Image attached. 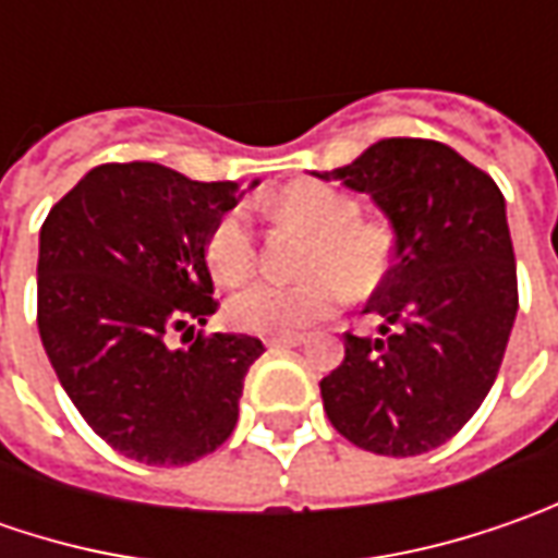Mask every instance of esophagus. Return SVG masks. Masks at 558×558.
Masks as SVG:
<instances>
[{"instance_id":"esophagus-1","label":"esophagus","mask_w":558,"mask_h":558,"mask_svg":"<svg viewBox=\"0 0 558 558\" xmlns=\"http://www.w3.org/2000/svg\"><path fill=\"white\" fill-rule=\"evenodd\" d=\"M307 344V335H276L267 338V348H301Z\"/></svg>"}]
</instances>
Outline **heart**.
Returning a JSON list of instances; mask_svg holds the SVG:
<instances>
[{
	"label": "heart",
	"instance_id": "1",
	"mask_svg": "<svg viewBox=\"0 0 558 558\" xmlns=\"http://www.w3.org/2000/svg\"><path fill=\"white\" fill-rule=\"evenodd\" d=\"M269 210L316 235L304 267L313 279L298 286L260 279L235 291L226 304V316L239 332H301L329 316L344 289L366 298L385 282L395 257V235L385 223L360 220V204L351 195L332 185L298 183L279 192L269 202ZM254 260L257 242L247 214L242 207L226 210L207 232V264L214 276L226 286H235L254 269Z\"/></svg>",
	"mask_w": 558,
	"mask_h": 558
}]
</instances>
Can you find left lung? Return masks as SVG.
Returning <instances> with one entry per match:
<instances>
[{
	"instance_id": "8db88e82",
	"label": "left lung",
	"mask_w": 558,
	"mask_h": 558,
	"mask_svg": "<svg viewBox=\"0 0 558 558\" xmlns=\"http://www.w3.org/2000/svg\"><path fill=\"white\" fill-rule=\"evenodd\" d=\"M313 177L369 195L395 232V264L366 304L385 323L378 338L344 335L341 366L319 381L326 416L378 457L428 453L482 407L515 323L504 192L432 140H381Z\"/></svg>"
}]
</instances>
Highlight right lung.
<instances>
[{
  "label": "right lung",
  "instance_id": "right-lung-1",
  "mask_svg": "<svg viewBox=\"0 0 558 558\" xmlns=\"http://www.w3.org/2000/svg\"><path fill=\"white\" fill-rule=\"evenodd\" d=\"M239 198L235 183H195L161 163H101L39 229L43 348L80 416L130 460H202L239 422L260 338L170 341L217 311L207 232Z\"/></svg>",
  "mask_w": 558,
  "mask_h": 558
}]
</instances>
